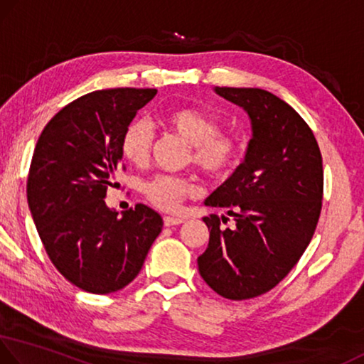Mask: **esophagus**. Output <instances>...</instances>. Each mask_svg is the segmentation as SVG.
Instances as JSON below:
<instances>
[{
	"instance_id": "esophagus-1",
	"label": "esophagus",
	"mask_w": 364,
	"mask_h": 364,
	"mask_svg": "<svg viewBox=\"0 0 364 364\" xmlns=\"http://www.w3.org/2000/svg\"><path fill=\"white\" fill-rule=\"evenodd\" d=\"M182 223H183L182 218L164 216V226H177V225H182Z\"/></svg>"
}]
</instances>
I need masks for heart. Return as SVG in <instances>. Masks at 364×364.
I'll use <instances>...</instances> for the list:
<instances>
[{
    "label": "heart",
    "mask_w": 364,
    "mask_h": 364,
    "mask_svg": "<svg viewBox=\"0 0 364 364\" xmlns=\"http://www.w3.org/2000/svg\"><path fill=\"white\" fill-rule=\"evenodd\" d=\"M163 124L190 146L188 161L201 174L211 178L226 176L237 164L242 143L236 136L220 133L213 117L192 107H178L167 112ZM153 128L143 119H135L125 127L120 149L128 163L141 166L148 161L153 146ZM197 192L193 181L176 176H156L144 183L151 203L161 210H177L182 200Z\"/></svg>",
    "instance_id": "1"
}]
</instances>
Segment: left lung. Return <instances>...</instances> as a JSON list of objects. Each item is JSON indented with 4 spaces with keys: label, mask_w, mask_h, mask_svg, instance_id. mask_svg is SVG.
I'll use <instances>...</instances> for the list:
<instances>
[{
    "label": "left lung",
    "mask_w": 364,
    "mask_h": 364,
    "mask_svg": "<svg viewBox=\"0 0 364 364\" xmlns=\"http://www.w3.org/2000/svg\"><path fill=\"white\" fill-rule=\"evenodd\" d=\"M250 120L242 164L208 198L236 228L203 218L208 247L198 272L223 298L240 301L275 288L298 264L314 236L322 208V156L314 133L291 105L259 87H215Z\"/></svg>",
    "instance_id": "obj_1"
}]
</instances>
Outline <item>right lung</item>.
Returning a JSON list of instances; mask_svg holds the SVG:
<instances>
[{
  "mask_svg": "<svg viewBox=\"0 0 364 364\" xmlns=\"http://www.w3.org/2000/svg\"><path fill=\"white\" fill-rule=\"evenodd\" d=\"M156 92H89L61 109L36 144L27 178L32 220L52 264L87 293L132 283L163 229V218L146 205L120 218L104 200L124 158L122 133Z\"/></svg>",
  "mask_w": 364,
  "mask_h": 364,
  "instance_id": "1",
  "label": "right lung"
}]
</instances>
